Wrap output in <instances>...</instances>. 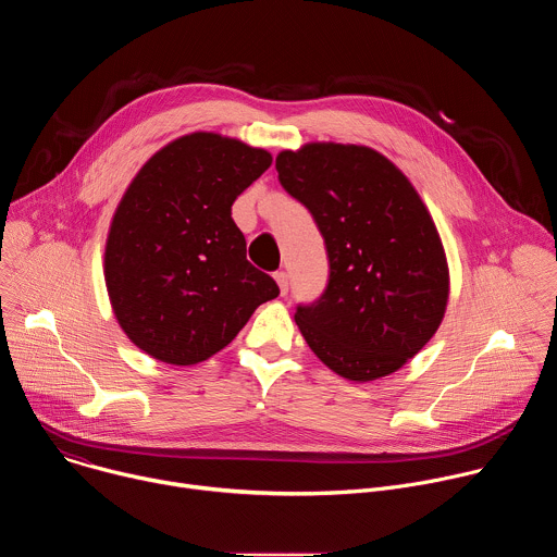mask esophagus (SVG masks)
<instances>
[{"instance_id": "obj_1", "label": "esophagus", "mask_w": 557, "mask_h": 557, "mask_svg": "<svg viewBox=\"0 0 557 557\" xmlns=\"http://www.w3.org/2000/svg\"><path fill=\"white\" fill-rule=\"evenodd\" d=\"M273 277H275L277 286H280V290H282V295H286V293H288V273H286V271H277Z\"/></svg>"}]
</instances>
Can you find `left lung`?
Segmentation results:
<instances>
[{
    "label": "left lung",
    "mask_w": 557,
    "mask_h": 557,
    "mask_svg": "<svg viewBox=\"0 0 557 557\" xmlns=\"http://www.w3.org/2000/svg\"><path fill=\"white\" fill-rule=\"evenodd\" d=\"M329 253V284L295 322L331 370L374 381L408 363L438 331L449 271L438 231L412 183L363 145L310 143L275 158Z\"/></svg>",
    "instance_id": "8db88e82"
}]
</instances>
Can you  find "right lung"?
<instances>
[{
	"label": "right lung",
	"mask_w": 557,
	"mask_h": 557,
	"mask_svg": "<svg viewBox=\"0 0 557 557\" xmlns=\"http://www.w3.org/2000/svg\"><path fill=\"white\" fill-rule=\"evenodd\" d=\"M271 163L267 149L194 132L156 151L127 187L108 235L106 284L121 329L153 359H209L280 295L247 260L231 218Z\"/></svg>",
	"instance_id": "right-lung-1"
}]
</instances>
